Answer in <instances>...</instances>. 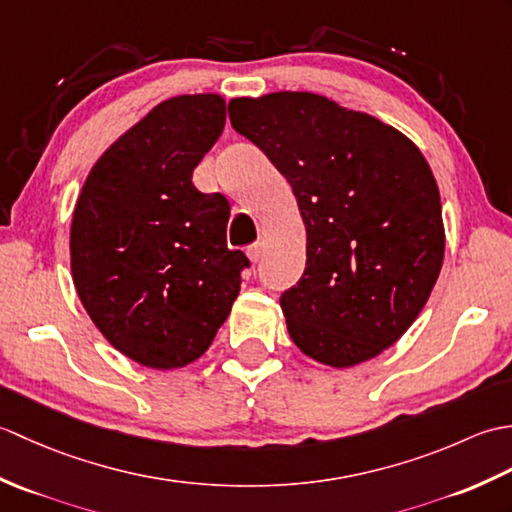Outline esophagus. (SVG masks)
<instances>
[{
	"instance_id": "esophagus-1",
	"label": "esophagus",
	"mask_w": 512,
	"mask_h": 512,
	"mask_svg": "<svg viewBox=\"0 0 512 512\" xmlns=\"http://www.w3.org/2000/svg\"><path fill=\"white\" fill-rule=\"evenodd\" d=\"M246 255H248V259L253 264H257L259 259L264 257V246L262 244H253V246H248V250H246Z\"/></svg>"
}]
</instances>
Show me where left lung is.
Instances as JSON below:
<instances>
[{"label": "left lung", "mask_w": 512, "mask_h": 512, "mask_svg": "<svg viewBox=\"0 0 512 512\" xmlns=\"http://www.w3.org/2000/svg\"><path fill=\"white\" fill-rule=\"evenodd\" d=\"M228 116L290 182L306 224V270L279 299L290 339L330 367L378 356L416 321L442 268L427 160L398 129L312 92L233 99Z\"/></svg>", "instance_id": "obj_1"}]
</instances>
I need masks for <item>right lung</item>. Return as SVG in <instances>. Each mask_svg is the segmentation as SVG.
I'll list each match as a JSON object with an SVG mask.
<instances>
[{"label": "right lung", "instance_id": "right-lung-1", "mask_svg": "<svg viewBox=\"0 0 512 512\" xmlns=\"http://www.w3.org/2000/svg\"><path fill=\"white\" fill-rule=\"evenodd\" d=\"M224 123L217 94L162 101L96 160L74 206L79 299L105 339L145 367H184L209 350L250 266L226 246L228 200L191 180Z\"/></svg>", "mask_w": 512, "mask_h": 512}]
</instances>
